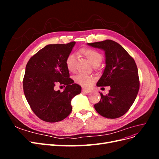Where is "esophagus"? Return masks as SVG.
<instances>
[{"label":"esophagus","mask_w":159,"mask_h":159,"mask_svg":"<svg viewBox=\"0 0 159 159\" xmlns=\"http://www.w3.org/2000/svg\"><path fill=\"white\" fill-rule=\"evenodd\" d=\"M82 91H83V92H85V93H90L91 91L90 89H88L83 88V89H82Z\"/></svg>","instance_id":"obj_1"}]
</instances>
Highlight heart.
Masks as SVG:
<instances>
[{
    "label": "heart",
    "mask_w": 159,
    "mask_h": 159,
    "mask_svg": "<svg viewBox=\"0 0 159 159\" xmlns=\"http://www.w3.org/2000/svg\"><path fill=\"white\" fill-rule=\"evenodd\" d=\"M80 52L86 57L91 64L93 66L99 65L102 61L103 57L102 54L93 49L82 48L80 50ZM66 65L70 71H74L75 70V55L74 54H70L67 56ZM94 80L95 78L93 75H86L81 73L78 74L74 77L75 83L84 87H89L93 83Z\"/></svg>",
    "instance_id": "b5f03b06"
}]
</instances>
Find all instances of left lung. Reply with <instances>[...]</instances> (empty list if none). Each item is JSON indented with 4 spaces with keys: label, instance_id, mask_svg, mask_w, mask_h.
I'll return each instance as SVG.
<instances>
[{
    "label": "left lung",
    "instance_id": "8db88e82",
    "mask_svg": "<svg viewBox=\"0 0 159 159\" xmlns=\"http://www.w3.org/2000/svg\"><path fill=\"white\" fill-rule=\"evenodd\" d=\"M105 52V68L97 86H109V93H102L94 107L99 115L116 119L125 114L135 100L139 89L138 69L134 59L117 42L106 40L88 43Z\"/></svg>",
    "mask_w": 159,
    "mask_h": 159
}]
</instances>
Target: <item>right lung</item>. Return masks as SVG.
I'll return each instance as SVG.
<instances>
[{"label": "right lung", "instance_id": "1", "mask_svg": "<svg viewBox=\"0 0 159 159\" xmlns=\"http://www.w3.org/2000/svg\"><path fill=\"white\" fill-rule=\"evenodd\" d=\"M75 44H49L28 61L23 80V89L28 104L43 121H62L72 110L71 101L80 94L81 86L70 78L66 59ZM56 84H64V92L56 91Z\"/></svg>", "mask_w": 159, "mask_h": 159}]
</instances>
